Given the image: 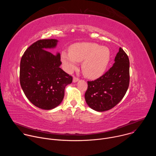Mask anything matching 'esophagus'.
Here are the masks:
<instances>
[{"label": "esophagus", "instance_id": "esophagus-1", "mask_svg": "<svg viewBox=\"0 0 156 156\" xmlns=\"http://www.w3.org/2000/svg\"><path fill=\"white\" fill-rule=\"evenodd\" d=\"M78 80H79V78H77V77H76V76H74L73 78V82H74V83L77 82Z\"/></svg>", "mask_w": 156, "mask_h": 156}]
</instances>
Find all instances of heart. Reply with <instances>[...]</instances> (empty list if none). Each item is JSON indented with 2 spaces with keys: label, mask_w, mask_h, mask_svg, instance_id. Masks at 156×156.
I'll return each mask as SVG.
<instances>
[{
  "label": "heart",
  "mask_w": 156,
  "mask_h": 156,
  "mask_svg": "<svg viewBox=\"0 0 156 156\" xmlns=\"http://www.w3.org/2000/svg\"><path fill=\"white\" fill-rule=\"evenodd\" d=\"M110 59V52L107 47H101L93 42L77 43L72 46L70 52L63 51L61 60L65 70H75L78 62L82 64L83 74L87 78L96 79L106 70Z\"/></svg>",
  "instance_id": "b5f03b06"
}]
</instances>
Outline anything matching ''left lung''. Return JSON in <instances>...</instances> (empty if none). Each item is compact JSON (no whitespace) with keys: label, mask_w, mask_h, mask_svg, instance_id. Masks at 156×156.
<instances>
[{"label":"left lung","mask_w":156,"mask_h":156,"mask_svg":"<svg viewBox=\"0 0 156 156\" xmlns=\"http://www.w3.org/2000/svg\"><path fill=\"white\" fill-rule=\"evenodd\" d=\"M129 83V58L120 48L112 67L99 78L87 81V89L84 94L86 102L98 112L110 110L123 98Z\"/></svg>","instance_id":"1"}]
</instances>
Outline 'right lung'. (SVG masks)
Wrapping results in <instances>:
<instances>
[{
	"instance_id": "add662e5",
	"label": "right lung",
	"mask_w": 156,
	"mask_h": 156,
	"mask_svg": "<svg viewBox=\"0 0 156 156\" xmlns=\"http://www.w3.org/2000/svg\"><path fill=\"white\" fill-rule=\"evenodd\" d=\"M57 39H40L26 50L20 62V82L28 100L35 106L51 110L64 97L65 88L73 78L60 68V54L46 50L55 48Z\"/></svg>"
}]
</instances>
